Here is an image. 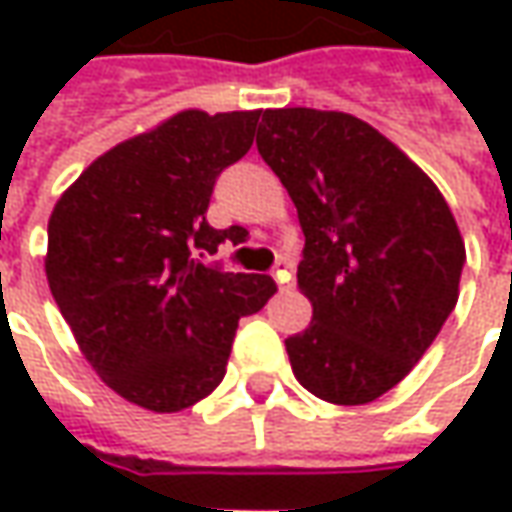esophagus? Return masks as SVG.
I'll return each instance as SVG.
<instances>
[{"label": "esophagus", "mask_w": 512, "mask_h": 512, "mask_svg": "<svg viewBox=\"0 0 512 512\" xmlns=\"http://www.w3.org/2000/svg\"><path fill=\"white\" fill-rule=\"evenodd\" d=\"M273 279H276L279 287H290V282H293V262L290 259H279L276 267H273Z\"/></svg>", "instance_id": "esophagus-1"}]
</instances>
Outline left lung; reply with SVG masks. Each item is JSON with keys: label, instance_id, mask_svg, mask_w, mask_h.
I'll return each mask as SVG.
<instances>
[{"label": "left lung", "instance_id": "1", "mask_svg": "<svg viewBox=\"0 0 512 512\" xmlns=\"http://www.w3.org/2000/svg\"><path fill=\"white\" fill-rule=\"evenodd\" d=\"M259 119L256 148L305 233L296 276L313 322L285 339L290 367L325 402H373L453 313L462 233L430 176L362 119L313 108Z\"/></svg>", "mask_w": 512, "mask_h": 512}]
</instances>
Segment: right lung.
Segmentation results:
<instances>
[{
	"label": "right lung",
	"mask_w": 512,
	"mask_h": 512,
	"mask_svg": "<svg viewBox=\"0 0 512 512\" xmlns=\"http://www.w3.org/2000/svg\"><path fill=\"white\" fill-rule=\"evenodd\" d=\"M259 116L182 110L99 156L50 213L45 273L79 350L153 413L210 396L239 319L276 293L270 276L205 262L233 239L207 225L213 185L250 150Z\"/></svg>",
	"instance_id": "right-lung-1"
}]
</instances>
